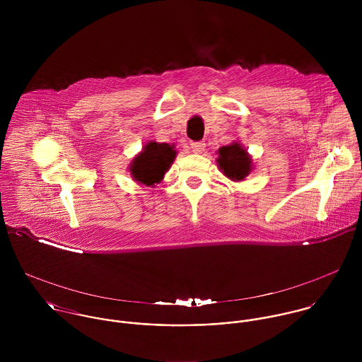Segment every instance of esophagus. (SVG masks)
I'll list each match as a JSON object with an SVG mask.
<instances>
[{
  "mask_svg": "<svg viewBox=\"0 0 362 362\" xmlns=\"http://www.w3.org/2000/svg\"><path fill=\"white\" fill-rule=\"evenodd\" d=\"M205 148H206V144H204V142H192L191 144V149L194 153H202L205 151Z\"/></svg>",
  "mask_w": 362,
  "mask_h": 362,
  "instance_id": "esophagus-1",
  "label": "esophagus"
}]
</instances>
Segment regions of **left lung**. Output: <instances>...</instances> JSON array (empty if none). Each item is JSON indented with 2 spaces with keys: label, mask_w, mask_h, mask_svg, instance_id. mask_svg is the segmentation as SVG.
Here are the masks:
<instances>
[{
  "label": "left lung",
  "mask_w": 362,
  "mask_h": 362,
  "mask_svg": "<svg viewBox=\"0 0 362 362\" xmlns=\"http://www.w3.org/2000/svg\"><path fill=\"white\" fill-rule=\"evenodd\" d=\"M217 165L231 181H243L252 171V158L238 142L218 149Z\"/></svg>",
  "instance_id": "8db88e82"
}]
</instances>
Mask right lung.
<instances>
[{
    "label": "right lung",
    "instance_id": "obj_1",
    "mask_svg": "<svg viewBox=\"0 0 362 362\" xmlns=\"http://www.w3.org/2000/svg\"><path fill=\"white\" fill-rule=\"evenodd\" d=\"M177 152L174 151V145L151 141L144 146L142 152L132 160L129 165L131 175L139 184L153 187L163 180Z\"/></svg>",
    "mask_w": 362,
    "mask_h": 362
}]
</instances>
